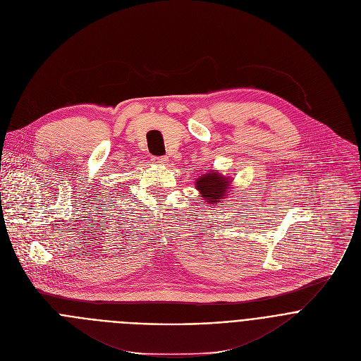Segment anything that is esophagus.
Here are the masks:
<instances>
[{"instance_id": "1", "label": "esophagus", "mask_w": 361, "mask_h": 361, "mask_svg": "<svg viewBox=\"0 0 361 361\" xmlns=\"http://www.w3.org/2000/svg\"><path fill=\"white\" fill-rule=\"evenodd\" d=\"M152 161L158 165H165L168 162V158L166 157H158V158H152Z\"/></svg>"}]
</instances>
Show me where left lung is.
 Returning a JSON list of instances; mask_svg holds the SVG:
<instances>
[{
	"instance_id": "obj_1",
	"label": "left lung",
	"mask_w": 361,
	"mask_h": 361,
	"mask_svg": "<svg viewBox=\"0 0 361 361\" xmlns=\"http://www.w3.org/2000/svg\"><path fill=\"white\" fill-rule=\"evenodd\" d=\"M233 179L224 175L219 171H209L200 175L196 182L195 188L199 190V195L209 206H218L228 197L231 192Z\"/></svg>"
}]
</instances>
